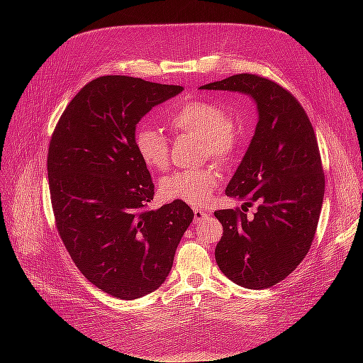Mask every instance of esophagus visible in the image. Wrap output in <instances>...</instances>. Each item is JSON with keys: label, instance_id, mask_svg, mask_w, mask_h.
Wrapping results in <instances>:
<instances>
[{"label": "esophagus", "instance_id": "obj_1", "mask_svg": "<svg viewBox=\"0 0 363 363\" xmlns=\"http://www.w3.org/2000/svg\"><path fill=\"white\" fill-rule=\"evenodd\" d=\"M208 213L207 211H203V208H194V219H195V223H200V221H203L204 218H207Z\"/></svg>", "mask_w": 363, "mask_h": 363}]
</instances>
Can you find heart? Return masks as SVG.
<instances>
[{"label":"heart","mask_w":363,"mask_h":363,"mask_svg":"<svg viewBox=\"0 0 363 363\" xmlns=\"http://www.w3.org/2000/svg\"><path fill=\"white\" fill-rule=\"evenodd\" d=\"M168 124L175 135L201 139L203 156L219 162L233 157L238 148V128L216 103L189 100L175 107L168 116ZM135 148L140 162L151 171H164L169 164L168 140L159 130L140 125L135 133ZM221 182V172L215 167L177 171L163 177L159 184L160 195L169 201H183L191 206L204 204Z\"/></svg>","instance_id":"b5f03b06"}]
</instances>
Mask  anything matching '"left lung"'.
<instances>
[{"label":"left lung","instance_id":"left-lung-1","mask_svg":"<svg viewBox=\"0 0 363 363\" xmlns=\"http://www.w3.org/2000/svg\"><path fill=\"white\" fill-rule=\"evenodd\" d=\"M200 89L245 94L257 106L255 136L225 189L244 204L215 212L224 228L215 259L239 286L271 288L309 252L320 219L325 180L313 127L296 98L265 77L236 74Z\"/></svg>","mask_w":363,"mask_h":363}]
</instances>
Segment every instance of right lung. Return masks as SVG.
Returning <instances> with one entry per match:
<instances>
[{
    "label": "right lung",
    "instance_id": "obj_1",
    "mask_svg": "<svg viewBox=\"0 0 363 363\" xmlns=\"http://www.w3.org/2000/svg\"><path fill=\"white\" fill-rule=\"evenodd\" d=\"M182 91L127 75L98 77L72 98L50 140L59 235L83 276L115 298L156 291L192 223L183 201L147 208L155 184L133 142L142 116Z\"/></svg>",
    "mask_w": 363,
    "mask_h": 363
}]
</instances>
